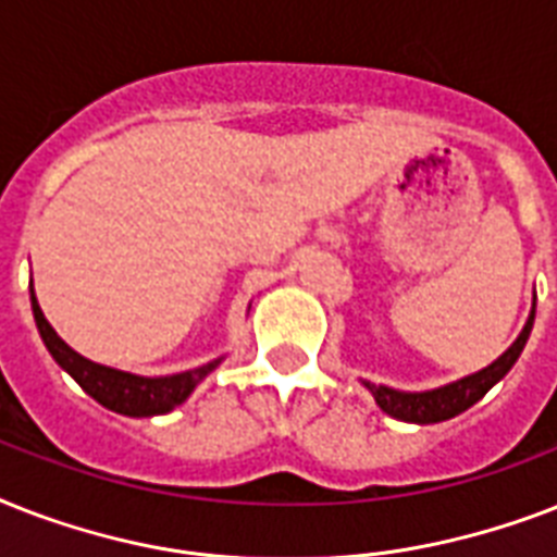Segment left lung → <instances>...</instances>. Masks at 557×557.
<instances>
[{
	"label": "left lung",
	"instance_id": "left-lung-1",
	"mask_svg": "<svg viewBox=\"0 0 557 557\" xmlns=\"http://www.w3.org/2000/svg\"><path fill=\"white\" fill-rule=\"evenodd\" d=\"M532 323H535V312L529 314V321L527 326H523V332H520V338L515 341L492 367H485V370L474 372V375H468V379L462 381H454L448 387L428 389V393H401V389L384 387V384H370V381H364V384L372 396H375L381 410L393 416V419L416 424L445 422V419H454V416H459L471 405H476V401H480V398H483L485 393L515 367V361H518L523 347H527Z\"/></svg>",
	"mask_w": 557,
	"mask_h": 557
}]
</instances>
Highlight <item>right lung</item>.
<instances>
[{
  "mask_svg": "<svg viewBox=\"0 0 557 557\" xmlns=\"http://www.w3.org/2000/svg\"><path fill=\"white\" fill-rule=\"evenodd\" d=\"M30 309H34V321L42 335V344L48 347L51 358L63 367L95 401H100L109 410L124 416H161L170 413L173 407H178L193 393V387L199 384L208 372L216 370V361H210L196 370L178 372V375H164V379H144V375H133V372L112 370V367L95 364L89 358L77 356L69 344H65L51 323L46 321V314L39 309L37 297L30 295Z\"/></svg>",
  "mask_w": 557,
  "mask_h": 557,
  "instance_id": "1",
  "label": "right lung"
}]
</instances>
